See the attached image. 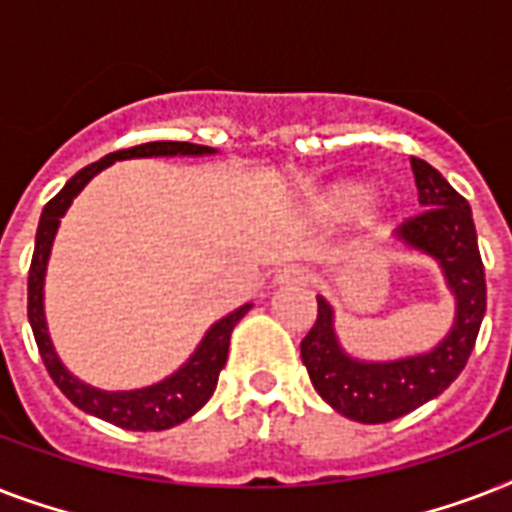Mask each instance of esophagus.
<instances>
[{
	"mask_svg": "<svg viewBox=\"0 0 512 512\" xmlns=\"http://www.w3.org/2000/svg\"><path fill=\"white\" fill-rule=\"evenodd\" d=\"M308 279H311V273L305 271L303 265H287V268H281L279 273H276V284L279 287H305L308 284Z\"/></svg>",
	"mask_w": 512,
	"mask_h": 512,
	"instance_id": "obj_1",
	"label": "esophagus"
}]
</instances>
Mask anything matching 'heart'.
<instances>
[{
    "mask_svg": "<svg viewBox=\"0 0 512 512\" xmlns=\"http://www.w3.org/2000/svg\"><path fill=\"white\" fill-rule=\"evenodd\" d=\"M372 193V185L364 180H342L316 196L313 215L319 217L321 223H345L372 201Z\"/></svg>",
    "mask_w": 512,
    "mask_h": 512,
    "instance_id": "b5f03b06",
    "label": "heart"
}]
</instances>
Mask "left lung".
Here are the masks:
<instances>
[{
	"mask_svg": "<svg viewBox=\"0 0 512 512\" xmlns=\"http://www.w3.org/2000/svg\"><path fill=\"white\" fill-rule=\"evenodd\" d=\"M412 172L422 212L396 228L393 239L436 260L444 273L457 303L449 335L428 353L393 361H361L342 350L335 311L319 295L316 324L300 342V356L316 393L342 417L364 425L398 420L441 396L468 364L486 313L484 263L470 204L428 162L412 156Z\"/></svg>",
	"mask_w": 512,
	"mask_h": 512,
	"instance_id": "8db88e82",
	"label": "left lung"
}]
</instances>
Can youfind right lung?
Here are the masks:
<instances>
[{
    "label": "right lung",
    "mask_w": 512,
    "mask_h": 512,
    "mask_svg": "<svg viewBox=\"0 0 512 512\" xmlns=\"http://www.w3.org/2000/svg\"><path fill=\"white\" fill-rule=\"evenodd\" d=\"M215 154V148L196 146V143H177V140H156V143H143V146L124 148L116 154L103 156L100 162L87 164L84 170L76 172L55 196H52L42 209L39 228H36L34 257H31V271H28V324L34 329L36 348L42 356L52 382L63 390V396L82 412L95 414L100 420L119 425L124 430H167L185 422L191 414H196L207 404L217 388V377L228 358V345H231V332L239 324L241 316L252 308V303L241 305L225 319L215 321L193 356L185 361L175 374L164 377L156 385L138 390H100L92 385H84L60 364L58 353L52 348L50 332H47V319H44V273H47V260H50L52 241L58 233L60 217L66 215L71 201L79 196L84 185L100 170H106L114 162L122 159H140V156H207Z\"/></svg>",
    "instance_id": "obj_1"
}]
</instances>
